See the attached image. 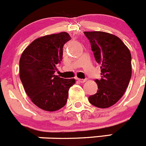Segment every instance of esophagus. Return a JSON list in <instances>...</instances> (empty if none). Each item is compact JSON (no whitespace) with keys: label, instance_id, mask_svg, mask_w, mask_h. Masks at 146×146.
Returning a JSON list of instances; mask_svg holds the SVG:
<instances>
[{"label":"esophagus","instance_id":"1","mask_svg":"<svg viewBox=\"0 0 146 146\" xmlns=\"http://www.w3.org/2000/svg\"><path fill=\"white\" fill-rule=\"evenodd\" d=\"M77 80H78V81L80 82V83H84V82H86V80H84V79H79V78H77Z\"/></svg>","mask_w":146,"mask_h":146}]
</instances>
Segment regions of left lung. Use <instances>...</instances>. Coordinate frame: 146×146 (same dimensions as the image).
<instances>
[{
  "mask_svg": "<svg viewBox=\"0 0 146 146\" xmlns=\"http://www.w3.org/2000/svg\"><path fill=\"white\" fill-rule=\"evenodd\" d=\"M91 44L102 78L95 80L98 87L89 102L99 108H108L124 95L131 78V54L120 38L103 31H84Z\"/></svg>",
  "mask_w": 146,
  "mask_h": 146,
  "instance_id": "left-lung-1",
  "label": "left lung"
}]
</instances>
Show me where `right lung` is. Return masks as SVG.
I'll return each instance as SVG.
<instances>
[{"instance_id": "1", "label": "right lung", "mask_w": 146, "mask_h": 146, "mask_svg": "<svg viewBox=\"0 0 146 146\" xmlns=\"http://www.w3.org/2000/svg\"><path fill=\"white\" fill-rule=\"evenodd\" d=\"M71 39L66 32L39 37L23 51L19 61V74L23 88L34 105L44 110L53 112L66 103L69 90L74 79L55 75L60 63L63 46Z\"/></svg>"}]
</instances>
